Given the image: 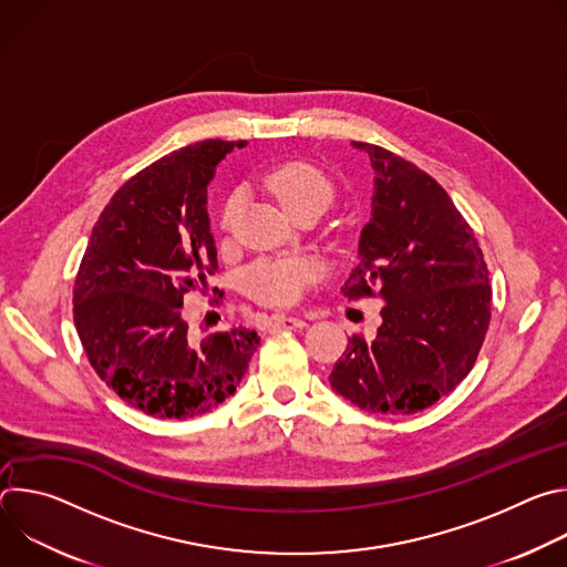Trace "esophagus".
Here are the masks:
<instances>
[{"label":"esophagus","instance_id":"1","mask_svg":"<svg viewBox=\"0 0 567 567\" xmlns=\"http://www.w3.org/2000/svg\"><path fill=\"white\" fill-rule=\"evenodd\" d=\"M271 328L274 330H302V328H307V320L296 318V316H276Z\"/></svg>","mask_w":567,"mask_h":567}]
</instances>
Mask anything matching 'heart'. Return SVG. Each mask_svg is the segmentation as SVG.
<instances>
[{
    "instance_id": "b5f03b06",
    "label": "heart",
    "mask_w": 567,
    "mask_h": 567,
    "mask_svg": "<svg viewBox=\"0 0 567 567\" xmlns=\"http://www.w3.org/2000/svg\"><path fill=\"white\" fill-rule=\"evenodd\" d=\"M265 188L278 204L296 215L307 206L326 208L332 199V184L309 161H285L265 175ZM239 199L230 195L221 206V226L228 228ZM322 269L311 258H262L247 271L249 293L271 307L296 305L309 285L320 278Z\"/></svg>"
}]
</instances>
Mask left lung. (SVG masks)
I'll return each instance as SVG.
<instances>
[{"label":"left lung","instance_id":"1","mask_svg":"<svg viewBox=\"0 0 567 567\" xmlns=\"http://www.w3.org/2000/svg\"><path fill=\"white\" fill-rule=\"evenodd\" d=\"M374 168L370 221L343 296L379 298L372 341L354 334L330 383L379 415L424 411L471 372L492 320V285L477 239L446 190L411 161L352 143Z\"/></svg>","mask_w":567,"mask_h":567}]
</instances>
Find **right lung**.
Wrapping results in <instances>:
<instances>
[{"label": "right lung", "instance_id": "obj_1", "mask_svg": "<svg viewBox=\"0 0 567 567\" xmlns=\"http://www.w3.org/2000/svg\"><path fill=\"white\" fill-rule=\"evenodd\" d=\"M245 145L208 138L154 161L114 193L90 235L73 285L75 330L96 374L145 415L208 413L260 346L247 328L195 343L182 316L184 296L217 271L206 188L219 161Z\"/></svg>", "mask_w": 567, "mask_h": 567}]
</instances>
